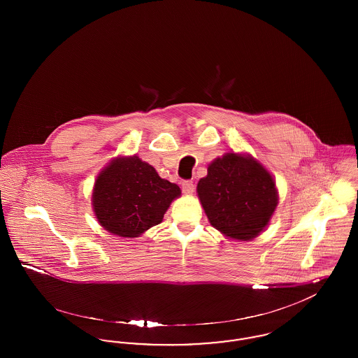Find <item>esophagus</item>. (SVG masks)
Listing matches in <instances>:
<instances>
[{
  "instance_id": "esophagus-1",
  "label": "esophagus",
  "mask_w": 358,
  "mask_h": 358,
  "mask_svg": "<svg viewBox=\"0 0 358 358\" xmlns=\"http://www.w3.org/2000/svg\"><path fill=\"white\" fill-rule=\"evenodd\" d=\"M182 190L185 194H192L194 192V184L192 181H184L182 182Z\"/></svg>"
}]
</instances>
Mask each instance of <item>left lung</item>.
<instances>
[{
	"label": "left lung",
	"mask_w": 358,
	"mask_h": 358,
	"mask_svg": "<svg viewBox=\"0 0 358 358\" xmlns=\"http://www.w3.org/2000/svg\"><path fill=\"white\" fill-rule=\"evenodd\" d=\"M197 196L210 225L248 241L266 229L279 203L273 174L251 154L228 152L208 165Z\"/></svg>",
	"instance_id": "1"
}]
</instances>
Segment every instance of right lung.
Wrapping results in <instances>:
<instances>
[{
	"mask_svg": "<svg viewBox=\"0 0 358 358\" xmlns=\"http://www.w3.org/2000/svg\"><path fill=\"white\" fill-rule=\"evenodd\" d=\"M181 196L178 185L158 176L136 154L115 157L96 176L92 210L111 235L133 238L159 224L171 203Z\"/></svg>",
	"mask_w": 358,
	"mask_h": 358,
	"instance_id": "1",
	"label": "right lung"
}]
</instances>
